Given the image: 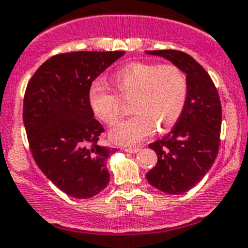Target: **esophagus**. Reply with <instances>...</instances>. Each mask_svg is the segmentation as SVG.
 <instances>
[{
  "label": "esophagus",
  "mask_w": 248,
  "mask_h": 248,
  "mask_svg": "<svg viewBox=\"0 0 248 248\" xmlns=\"http://www.w3.org/2000/svg\"><path fill=\"white\" fill-rule=\"evenodd\" d=\"M124 151L128 152V154H136V152L140 151V147L139 146H135V147H125Z\"/></svg>",
  "instance_id": "1"
}]
</instances>
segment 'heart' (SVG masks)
I'll list each match as a JSON object with an SVG mask.
<instances>
[{
	"mask_svg": "<svg viewBox=\"0 0 248 248\" xmlns=\"http://www.w3.org/2000/svg\"><path fill=\"white\" fill-rule=\"evenodd\" d=\"M114 82L123 98L133 99L134 114L110 131L114 142L134 145L156 129L171 128L185 109L188 94L186 75L174 65L133 62L115 72ZM93 112L106 124H114L122 115L119 97L103 81H94L88 90Z\"/></svg>",
	"mask_w": 248,
	"mask_h": 248,
	"instance_id": "obj_1",
	"label": "heart"
}]
</instances>
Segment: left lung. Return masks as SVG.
Masks as SVG:
<instances>
[{"instance_id":"8db88e82","label":"left lung","mask_w":248,"mask_h":248,"mask_svg":"<svg viewBox=\"0 0 248 248\" xmlns=\"http://www.w3.org/2000/svg\"><path fill=\"white\" fill-rule=\"evenodd\" d=\"M145 53L169 60L187 78L185 109L171 133L149 145L157 155V163L146 173L152 187L169 194H182L202 181L217 158L221 103L208 72L190 55L177 50Z\"/></svg>"}]
</instances>
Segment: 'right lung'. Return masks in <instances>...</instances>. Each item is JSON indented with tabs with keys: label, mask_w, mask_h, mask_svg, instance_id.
I'll list each match as a JSON object with an SVG mask.
<instances>
[{
	"label": "right lung",
	"mask_w": 248,
	"mask_h": 248,
	"mask_svg": "<svg viewBox=\"0 0 248 248\" xmlns=\"http://www.w3.org/2000/svg\"><path fill=\"white\" fill-rule=\"evenodd\" d=\"M124 51H75L47 59L29 81L23 123L36 165L70 197L87 199L110 181L108 157L97 145L104 131L88 99L92 82Z\"/></svg>",
	"instance_id": "1"
}]
</instances>
